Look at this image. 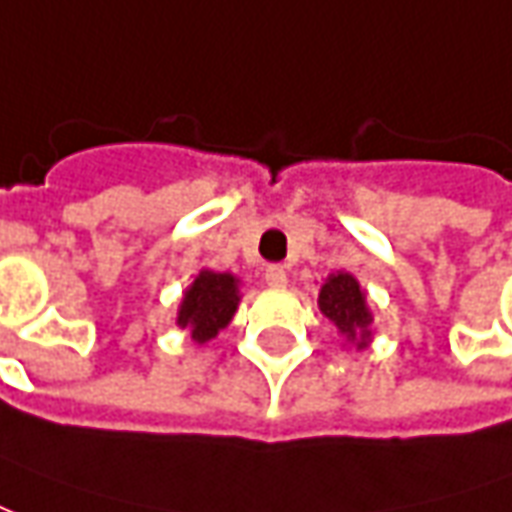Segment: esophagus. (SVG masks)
I'll return each mask as SVG.
<instances>
[{"instance_id":"obj_1","label":"esophagus","mask_w":512,"mask_h":512,"mask_svg":"<svg viewBox=\"0 0 512 512\" xmlns=\"http://www.w3.org/2000/svg\"><path fill=\"white\" fill-rule=\"evenodd\" d=\"M264 278H267V283H270V286H275V289H283V286L289 283V278H286V270H283L281 264H270V267H267V272H264Z\"/></svg>"}]
</instances>
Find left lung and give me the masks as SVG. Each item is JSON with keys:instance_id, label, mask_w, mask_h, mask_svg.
I'll return each instance as SVG.
<instances>
[{"instance_id": "1", "label": "left lung", "mask_w": 512, "mask_h": 512, "mask_svg": "<svg viewBox=\"0 0 512 512\" xmlns=\"http://www.w3.org/2000/svg\"><path fill=\"white\" fill-rule=\"evenodd\" d=\"M319 311L338 327L346 343L365 349L371 341V322L374 316L368 311L365 292L349 272H333L319 289Z\"/></svg>"}]
</instances>
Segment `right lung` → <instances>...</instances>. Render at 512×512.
Segmentation results:
<instances>
[{
	"instance_id": "add662e5",
	"label": "right lung",
	"mask_w": 512,
	"mask_h": 512,
	"mask_svg": "<svg viewBox=\"0 0 512 512\" xmlns=\"http://www.w3.org/2000/svg\"><path fill=\"white\" fill-rule=\"evenodd\" d=\"M240 305V281L231 272L201 270L179 302L177 324L188 327L196 343L212 341L231 322Z\"/></svg>"
}]
</instances>
